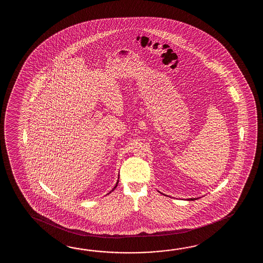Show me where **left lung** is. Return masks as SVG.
<instances>
[{"instance_id":"obj_1","label":"left lung","mask_w":263,"mask_h":263,"mask_svg":"<svg viewBox=\"0 0 263 263\" xmlns=\"http://www.w3.org/2000/svg\"><path fill=\"white\" fill-rule=\"evenodd\" d=\"M196 199H197V198H189L188 200H196Z\"/></svg>"}]
</instances>
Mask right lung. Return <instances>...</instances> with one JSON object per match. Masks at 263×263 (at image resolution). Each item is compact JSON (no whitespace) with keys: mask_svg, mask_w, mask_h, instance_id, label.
<instances>
[{"mask_svg":"<svg viewBox=\"0 0 263 263\" xmlns=\"http://www.w3.org/2000/svg\"><path fill=\"white\" fill-rule=\"evenodd\" d=\"M118 182H117V184H116V186H115V187H114V188H112V191H111V192H110V193H112V191L115 190V189H116V188H117V186H118ZM110 193H109V194H110Z\"/></svg>","mask_w":263,"mask_h":263,"instance_id":"add662e5","label":"right lung"}]
</instances>
